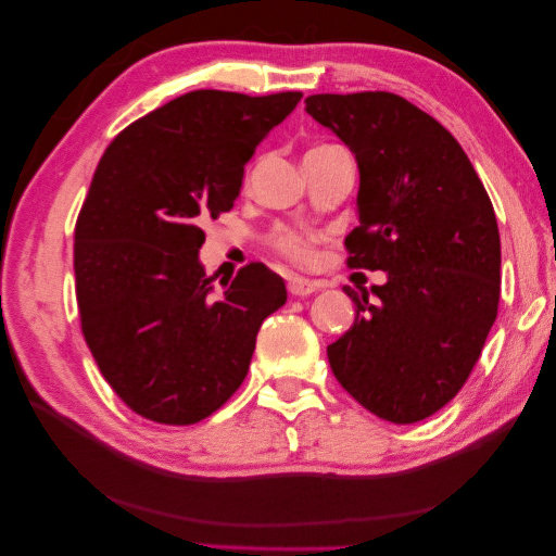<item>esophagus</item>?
<instances>
[{"label": "esophagus", "mask_w": 556, "mask_h": 556, "mask_svg": "<svg viewBox=\"0 0 556 556\" xmlns=\"http://www.w3.org/2000/svg\"><path fill=\"white\" fill-rule=\"evenodd\" d=\"M288 290L292 296H308L313 292L319 290V285L315 280H306V278H299V276H292L288 280Z\"/></svg>", "instance_id": "34e87169"}]
</instances>
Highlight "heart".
<instances>
[{"instance_id": "1", "label": "heart", "mask_w": 556, "mask_h": 556, "mask_svg": "<svg viewBox=\"0 0 556 556\" xmlns=\"http://www.w3.org/2000/svg\"><path fill=\"white\" fill-rule=\"evenodd\" d=\"M274 243L278 252H282L285 257H290L296 264H308L315 257L313 243L315 239L308 237V233H301L296 229H278Z\"/></svg>"}]
</instances>
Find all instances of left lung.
<instances>
[{
    "mask_svg": "<svg viewBox=\"0 0 556 556\" xmlns=\"http://www.w3.org/2000/svg\"><path fill=\"white\" fill-rule=\"evenodd\" d=\"M306 113L359 169L348 264L387 274L359 294L343 288L355 325L327 348L331 371L366 410L419 422L457 396L496 319L492 201L457 139L399 94H311Z\"/></svg>",
    "mask_w": 556,
    "mask_h": 556,
    "instance_id": "obj_1",
    "label": "left lung"
}]
</instances>
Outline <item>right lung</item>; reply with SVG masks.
<instances>
[{
    "instance_id": "1",
    "label": "right lung",
    "mask_w": 556,
    "mask_h": 556,
    "mask_svg": "<svg viewBox=\"0 0 556 556\" xmlns=\"http://www.w3.org/2000/svg\"><path fill=\"white\" fill-rule=\"evenodd\" d=\"M301 92L194 90L123 129L97 164L74 233L80 327L99 371L160 425H194L239 390L257 331L288 290L248 264L215 292L204 223L231 211L245 164Z\"/></svg>"
}]
</instances>
